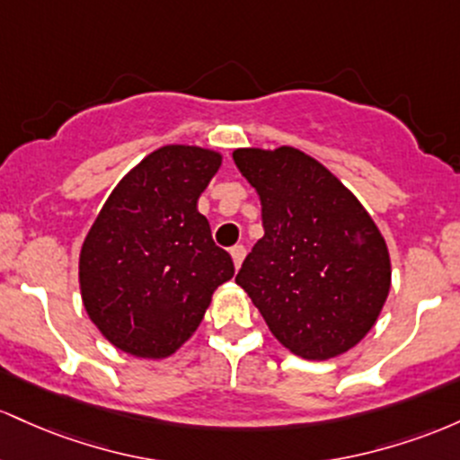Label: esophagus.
Here are the masks:
<instances>
[{
  "label": "esophagus",
  "instance_id": "esophagus-1",
  "mask_svg": "<svg viewBox=\"0 0 460 460\" xmlns=\"http://www.w3.org/2000/svg\"><path fill=\"white\" fill-rule=\"evenodd\" d=\"M230 256H232V261H234V267L239 270L241 262H243V258H245V247L243 245H234L230 250Z\"/></svg>",
  "mask_w": 460,
  "mask_h": 460
}]
</instances>
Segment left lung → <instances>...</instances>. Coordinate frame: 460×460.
I'll return each mask as SVG.
<instances>
[{
  "instance_id": "obj_1",
  "label": "left lung",
  "mask_w": 460,
  "mask_h": 460,
  "mask_svg": "<svg viewBox=\"0 0 460 460\" xmlns=\"http://www.w3.org/2000/svg\"><path fill=\"white\" fill-rule=\"evenodd\" d=\"M261 195L265 236L236 273L285 348L326 360L354 348L391 287L389 250L358 199L296 147L232 154Z\"/></svg>"
}]
</instances>
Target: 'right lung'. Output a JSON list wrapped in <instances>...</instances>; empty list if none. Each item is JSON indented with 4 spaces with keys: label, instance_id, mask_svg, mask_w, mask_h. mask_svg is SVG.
<instances>
[{
    "label": "right lung",
    "instance_id": "add662e5",
    "mask_svg": "<svg viewBox=\"0 0 460 460\" xmlns=\"http://www.w3.org/2000/svg\"><path fill=\"white\" fill-rule=\"evenodd\" d=\"M217 152L164 146L132 169L97 215L80 252L82 302L115 348L173 354L202 322L213 291L234 276L198 199Z\"/></svg>",
    "mask_w": 460,
    "mask_h": 460
}]
</instances>
